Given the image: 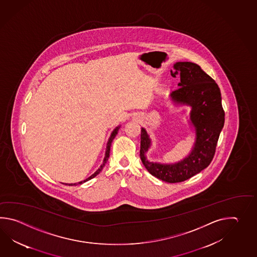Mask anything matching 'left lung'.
Returning a JSON list of instances; mask_svg holds the SVG:
<instances>
[{
  "instance_id": "left-lung-1",
  "label": "left lung",
  "mask_w": 257,
  "mask_h": 257,
  "mask_svg": "<svg viewBox=\"0 0 257 257\" xmlns=\"http://www.w3.org/2000/svg\"><path fill=\"white\" fill-rule=\"evenodd\" d=\"M174 69L175 76L180 74V87L171 96L176 102L192 107L190 117L197 134L195 146L189 156L178 164H153L145 156L151 140L142 128L140 157L151 175L164 182L180 183L197 175L211 163L224 126L225 112L218 84L199 66L192 62H176Z\"/></svg>"
}]
</instances>
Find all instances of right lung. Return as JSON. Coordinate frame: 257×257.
<instances>
[{"label":"right lung","instance_id":"1","mask_svg":"<svg viewBox=\"0 0 257 257\" xmlns=\"http://www.w3.org/2000/svg\"><path fill=\"white\" fill-rule=\"evenodd\" d=\"M118 128H119V126H116L115 130H114V131L112 132L111 136H110L109 141H108V142H107V146H106V151H105V157H104V162H103L102 165L100 166V168H99V169L97 170V171H96V172H95L93 175H91L90 177H88L86 180L82 181V182H79V183H78V185H79V184L81 185V184H82V183H84V182H86V181L90 180V179H92V178H93V177H95V176L98 175L99 173H100V172L103 170L104 165H105L106 162H107V160H108V158H109L110 146H111V143H112V142H113V140L115 139V135L117 134ZM73 185H75V184H70L69 186H73Z\"/></svg>","mask_w":257,"mask_h":257}]
</instances>
